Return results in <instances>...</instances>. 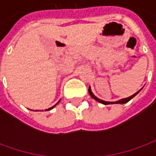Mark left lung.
<instances>
[{
	"mask_svg": "<svg viewBox=\"0 0 156 156\" xmlns=\"http://www.w3.org/2000/svg\"><path fill=\"white\" fill-rule=\"evenodd\" d=\"M142 89V88H141ZM141 89H140L139 91L136 92L135 94H134L133 95H131V96H129V97H128V98H122V99H120V100H119V101H116V102H106V101H104V100H101V99H99V98H98L96 96H94V94L92 93V90L91 88H90V87L88 88V93H89V94H90V96H91L92 98H94V99H95L96 101L99 102V103H101V104H103V105H114V104H120V105H123V104H126V103H128V102L129 101L130 99H132V98H134V96H136V95L140 93V91Z\"/></svg>",
	"mask_w": 156,
	"mask_h": 156,
	"instance_id": "obj_1",
	"label": "left lung"
}]
</instances>
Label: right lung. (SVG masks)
Segmentation results:
<instances>
[{
  "instance_id": "obj_1",
  "label": "right lung",
  "mask_w": 156,
  "mask_h": 156,
  "mask_svg": "<svg viewBox=\"0 0 156 156\" xmlns=\"http://www.w3.org/2000/svg\"><path fill=\"white\" fill-rule=\"evenodd\" d=\"M60 100H61V99H60ZM60 100H59V101L58 102V103H59V102H60ZM56 105H57V104H56V105H55L54 106H52V107H51V108H48V109H46V110H51V108H54V107H55V106H56Z\"/></svg>"
}]
</instances>
